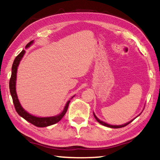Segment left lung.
Segmentation results:
<instances>
[{"mask_svg":"<svg viewBox=\"0 0 160 160\" xmlns=\"http://www.w3.org/2000/svg\"><path fill=\"white\" fill-rule=\"evenodd\" d=\"M94 118H95V119L96 120H97V121L98 122H99L101 124H102V125H103V126H106V127H110V128H115V129H118V128H122V127H125V126H127V124H129L132 121H130V122H129L128 123H127V124H123V125H119V126H117V125H110V124H107V123H106V122H103V121H101L99 119H98L97 118V116H96L95 115H94Z\"/></svg>","mask_w":160,"mask_h":160,"instance_id":"left-lung-1","label":"left lung"}]
</instances>
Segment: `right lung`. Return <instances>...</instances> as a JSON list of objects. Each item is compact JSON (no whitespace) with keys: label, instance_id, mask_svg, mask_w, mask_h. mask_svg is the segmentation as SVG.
<instances>
[{"label":"right lung","instance_id":"1","mask_svg":"<svg viewBox=\"0 0 160 160\" xmlns=\"http://www.w3.org/2000/svg\"><path fill=\"white\" fill-rule=\"evenodd\" d=\"M32 42H33V41H31L30 42H28V44L26 45V48L29 47ZM24 54H25V50H23L18 55H17L15 59H14V61L12 64V74H11V78L10 79L9 86H10V92L12 96V98L14 108H15L17 112L18 113L21 117H22L23 118L25 119L26 120L29 122L30 123H31L32 124H33V125L36 126L38 127H45L48 126L52 125V124H56L58 122H59L61 120H62V118L66 114V111H67L69 103H70V101H68L67 103H66L64 109H63V112L61 113L60 115L54 116V117H49V118L35 117V116L31 115V114H29V113L26 111V110H24V108L21 106V105H20L19 101L18 100V98H17V95L16 93V87H15L16 78H17V67H18L19 62L21 61L22 58L23 57V56H24Z\"/></svg>","mask_w":160,"mask_h":160}]
</instances>
